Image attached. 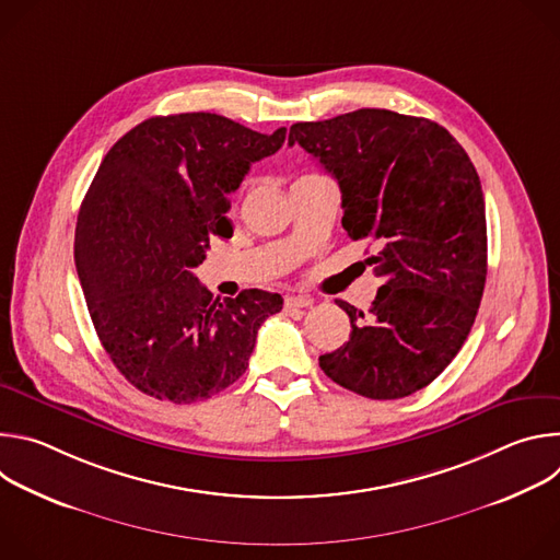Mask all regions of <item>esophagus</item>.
<instances>
[{
	"label": "esophagus",
	"instance_id": "obj_1",
	"mask_svg": "<svg viewBox=\"0 0 560 560\" xmlns=\"http://www.w3.org/2000/svg\"><path fill=\"white\" fill-rule=\"evenodd\" d=\"M314 301L310 296H285V307L294 310V307H310Z\"/></svg>",
	"mask_w": 560,
	"mask_h": 560
}]
</instances>
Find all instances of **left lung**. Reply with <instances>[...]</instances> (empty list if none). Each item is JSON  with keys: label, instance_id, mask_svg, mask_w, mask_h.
<instances>
[{"label": "left lung", "instance_id": "8db88e82", "mask_svg": "<svg viewBox=\"0 0 560 560\" xmlns=\"http://www.w3.org/2000/svg\"><path fill=\"white\" fill-rule=\"evenodd\" d=\"M299 143L341 188L343 228L370 238L383 279L370 310L350 316L348 343L318 357L341 387L389 401L430 385L463 348L488 275L481 179L463 145L436 121L361 108L301 121Z\"/></svg>", "mask_w": 560, "mask_h": 560}]
</instances>
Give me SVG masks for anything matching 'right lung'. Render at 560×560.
Returning <instances> with one entry per match:
<instances>
[{
  "instance_id": "right-lung-1",
  "label": "right lung",
  "mask_w": 560,
  "mask_h": 560,
  "mask_svg": "<svg viewBox=\"0 0 560 560\" xmlns=\"http://www.w3.org/2000/svg\"><path fill=\"white\" fill-rule=\"evenodd\" d=\"M283 141L285 128L182 113L141 121L104 156L79 208L74 264L104 350L143 394L182 406L225 389L283 307L259 288L219 303L192 272L212 236H232L230 192Z\"/></svg>"
}]
</instances>
